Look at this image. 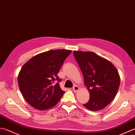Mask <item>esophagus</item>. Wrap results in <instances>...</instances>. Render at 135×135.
I'll return each mask as SVG.
<instances>
[{"label": "esophagus", "instance_id": "obj_1", "mask_svg": "<svg viewBox=\"0 0 135 135\" xmlns=\"http://www.w3.org/2000/svg\"><path fill=\"white\" fill-rule=\"evenodd\" d=\"M79 90V87L78 86H75L73 87V90L74 92H78Z\"/></svg>", "mask_w": 135, "mask_h": 135}]
</instances>
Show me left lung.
<instances>
[{
  "label": "left lung",
  "instance_id": "8db88e82",
  "mask_svg": "<svg viewBox=\"0 0 135 135\" xmlns=\"http://www.w3.org/2000/svg\"><path fill=\"white\" fill-rule=\"evenodd\" d=\"M73 55L90 94L84 107L95 111L104 108L114 100L119 89L120 77L116 68L94 52L75 51Z\"/></svg>",
  "mask_w": 135,
  "mask_h": 135
}]
</instances>
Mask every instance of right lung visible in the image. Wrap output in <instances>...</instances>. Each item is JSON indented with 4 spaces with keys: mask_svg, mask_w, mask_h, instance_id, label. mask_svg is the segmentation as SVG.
<instances>
[{
    "mask_svg": "<svg viewBox=\"0 0 135 135\" xmlns=\"http://www.w3.org/2000/svg\"><path fill=\"white\" fill-rule=\"evenodd\" d=\"M71 52L56 49L32 57L21 68L18 84L22 95L30 105L46 110L56 105L64 95L57 73L66 58Z\"/></svg>",
    "mask_w": 135,
    "mask_h": 135,
    "instance_id": "1",
    "label": "right lung"
}]
</instances>
